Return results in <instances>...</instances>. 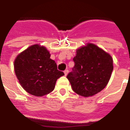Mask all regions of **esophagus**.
<instances>
[{
  "mask_svg": "<svg viewBox=\"0 0 130 130\" xmlns=\"http://www.w3.org/2000/svg\"><path fill=\"white\" fill-rule=\"evenodd\" d=\"M68 73H69V71H68L67 69H65V71H64V73H65V75H67V74H68Z\"/></svg>",
  "mask_w": 130,
  "mask_h": 130,
  "instance_id": "obj_1",
  "label": "esophagus"
}]
</instances>
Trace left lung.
I'll return each mask as SVG.
<instances>
[{
	"instance_id": "1",
	"label": "left lung",
	"mask_w": 130,
	"mask_h": 130,
	"mask_svg": "<svg viewBox=\"0 0 130 130\" xmlns=\"http://www.w3.org/2000/svg\"><path fill=\"white\" fill-rule=\"evenodd\" d=\"M74 67L67 78L73 90L82 96L96 94L105 88L113 71V59L93 44L77 50Z\"/></svg>"
}]
</instances>
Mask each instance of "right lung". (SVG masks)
<instances>
[{
	"instance_id": "right-lung-1",
	"label": "right lung",
	"mask_w": 130,
	"mask_h": 130,
	"mask_svg": "<svg viewBox=\"0 0 130 130\" xmlns=\"http://www.w3.org/2000/svg\"><path fill=\"white\" fill-rule=\"evenodd\" d=\"M50 57L45 47L35 44L15 59L14 68L17 79L23 89L34 96H42L51 92L57 79L64 75Z\"/></svg>"
}]
</instances>
